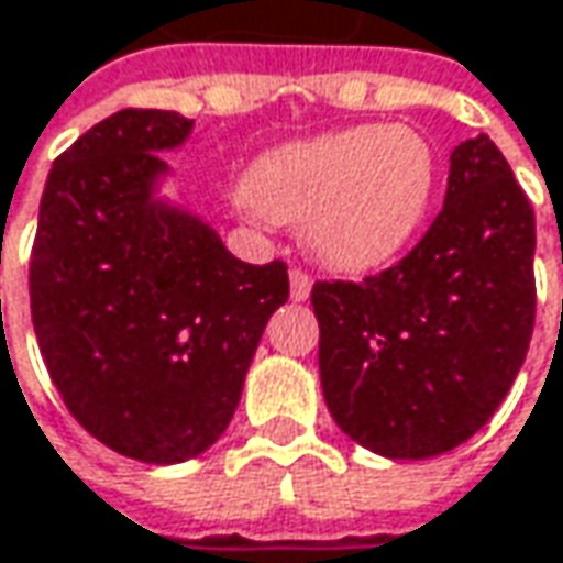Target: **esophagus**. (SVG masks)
I'll use <instances>...</instances> for the list:
<instances>
[{
    "instance_id": "esophagus-1",
    "label": "esophagus",
    "mask_w": 563,
    "mask_h": 563,
    "mask_svg": "<svg viewBox=\"0 0 563 563\" xmlns=\"http://www.w3.org/2000/svg\"><path fill=\"white\" fill-rule=\"evenodd\" d=\"M289 296H292V302H306L311 296V277L302 271H292L289 274Z\"/></svg>"
}]
</instances>
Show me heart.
<instances>
[{"label": "heart", "instance_id": "b5f03b06", "mask_svg": "<svg viewBox=\"0 0 563 563\" xmlns=\"http://www.w3.org/2000/svg\"><path fill=\"white\" fill-rule=\"evenodd\" d=\"M438 163L406 125H353L286 141L249 166L239 205L264 223H302L306 249L336 274L387 267L426 223Z\"/></svg>", "mask_w": 563, "mask_h": 563}]
</instances>
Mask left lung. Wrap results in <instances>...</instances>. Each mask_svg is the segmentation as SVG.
Returning a JSON list of instances; mask_svg holds the SVG:
<instances>
[{"label": "left lung", "instance_id": "left-lung-1", "mask_svg": "<svg viewBox=\"0 0 563 563\" xmlns=\"http://www.w3.org/2000/svg\"><path fill=\"white\" fill-rule=\"evenodd\" d=\"M536 213L488 135L456 144L444 208L378 277L314 283L333 422L390 460L470 441L507 397L536 321Z\"/></svg>", "mask_w": 563, "mask_h": 563}]
</instances>
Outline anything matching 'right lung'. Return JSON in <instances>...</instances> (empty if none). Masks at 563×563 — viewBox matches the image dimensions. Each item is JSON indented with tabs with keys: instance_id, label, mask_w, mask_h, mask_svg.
Masks as SVG:
<instances>
[{
	"instance_id": "obj_1",
	"label": "right lung",
	"mask_w": 563,
	"mask_h": 563,
	"mask_svg": "<svg viewBox=\"0 0 563 563\" xmlns=\"http://www.w3.org/2000/svg\"><path fill=\"white\" fill-rule=\"evenodd\" d=\"M195 119L119 110L62 154L40 201L31 318L68 412L110 451L185 463L233 419L286 264H245L159 195Z\"/></svg>"
}]
</instances>
